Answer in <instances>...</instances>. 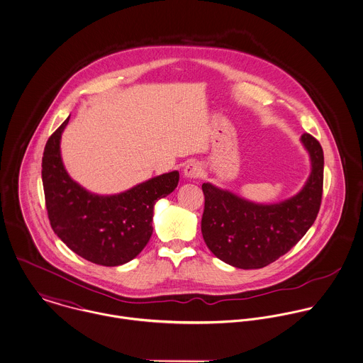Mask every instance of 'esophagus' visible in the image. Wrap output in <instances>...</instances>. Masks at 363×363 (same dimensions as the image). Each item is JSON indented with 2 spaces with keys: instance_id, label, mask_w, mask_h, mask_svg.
I'll return each mask as SVG.
<instances>
[{
  "instance_id": "34e87169",
  "label": "esophagus",
  "mask_w": 363,
  "mask_h": 363,
  "mask_svg": "<svg viewBox=\"0 0 363 363\" xmlns=\"http://www.w3.org/2000/svg\"><path fill=\"white\" fill-rule=\"evenodd\" d=\"M203 169H201V165L198 162H189L185 168H184V175L186 178H198L201 177Z\"/></svg>"
}]
</instances>
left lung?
I'll return each mask as SVG.
<instances>
[{
  "label": "left lung",
  "mask_w": 363,
  "mask_h": 363,
  "mask_svg": "<svg viewBox=\"0 0 363 363\" xmlns=\"http://www.w3.org/2000/svg\"><path fill=\"white\" fill-rule=\"evenodd\" d=\"M301 142L312 168L303 188L292 198L263 204L208 182L201 185V234L216 257L238 269H262L285 255L312 227L322 203L324 157L312 135L303 133Z\"/></svg>",
  "instance_id": "left-lung-1"
}]
</instances>
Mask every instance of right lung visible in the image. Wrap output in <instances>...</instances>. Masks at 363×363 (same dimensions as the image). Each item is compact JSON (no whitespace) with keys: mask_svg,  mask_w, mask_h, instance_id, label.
<instances>
[{"mask_svg":"<svg viewBox=\"0 0 363 363\" xmlns=\"http://www.w3.org/2000/svg\"><path fill=\"white\" fill-rule=\"evenodd\" d=\"M68 122L69 117L48 138L43 153L41 178L51 228L83 259L121 266L147 245L155 204L177 188L179 172L150 178L117 195L91 194L68 175L61 159V135Z\"/></svg>","mask_w":363,"mask_h":363,"instance_id":"obj_1","label":"right lung"}]
</instances>
